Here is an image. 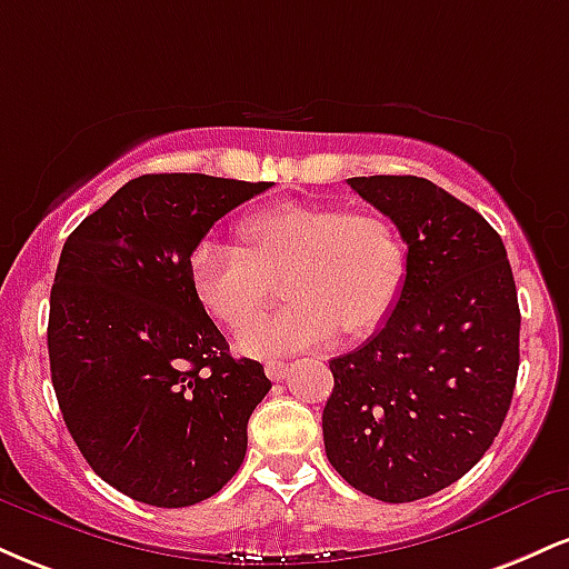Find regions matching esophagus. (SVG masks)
Segmentation results:
<instances>
[{
	"label": "esophagus",
	"instance_id": "34e87169",
	"mask_svg": "<svg viewBox=\"0 0 569 569\" xmlns=\"http://www.w3.org/2000/svg\"><path fill=\"white\" fill-rule=\"evenodd\" d=\"M264 371H267V377H270L272 382H280L286 375H289V367H286L283 361H267Z\"/></svg>",
	"mask_w": 569,
	"mask_h": 569
}]
</instances>
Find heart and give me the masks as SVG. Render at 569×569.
<instances>
[{
  "instance_id": "heart-1",
  "label": "heart",
  "mask_w": 569,
  "mask_h": 569,
  "mask_svg": "<svg viewBox=\"0 0 569 569\" xmlns=\"http://www.w3.org/2000/svg\"><path fill=\"white\" fill-rule=\"evenodd\" d=\"M243 248L200 240L189 280L213 321L243 329L263 309L271 283L290 302L278 317L240 331L238 350L276 358L342 337L361 339L393 312L407 280V243L380 211L339 202H280L238 227Z\"/></svg>"
}]
</instances>
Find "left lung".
Returning <instances> with one entry per match:
<instances>
[{"label": "left lung", "mask_w": 569, "mask_h": 569, "mask_svg": "<svg viewBox=\"0 0 569 569\" xmlns=\"http://www.w3.org/2000/svg\"><path fill=\"white\" fill-rule=\"evenodd\" d=\"M348 184L396 221L407 280L382 329L329 361L326 457L358 492L411 502L455 485L492 447L519 371V302L500 234L420 176Z\"/></svg>", "instance_id": "obj_1"}]
</instances>
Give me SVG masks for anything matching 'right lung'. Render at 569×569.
Masks as SVG:
<instances>
[{
    "label": "right lung",
    "instance_id": "1",
    "mask_svg": "<svg viewBox=\"0 0 569 569\" xmlns=\"http://www.w3.org/2000/svg\"><path fill=\"white\" fill-rule=\"evenodd\" d=\"M270 181L149 173L82 219L50 291V377L88 466L128 498L184 508L238 473L272 382L202 310L189 253Z\"/></svg>",
    "mask_w": 569,
    "mask_h": 569
}]
</instances>
